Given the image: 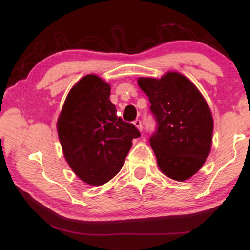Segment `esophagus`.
I'll return each instance as SVG.
<instances>
[{
    "mask_svg": "<svg viewBox=\"0 0 250 250\" xmlns=\"http://www.w3.org/2000/svg\"><path fill=\"white\" fill-rule=\"evenodd\" d=\"M133 125L137 126V128L139 129V130H142V122H141V120L140 119H135L134 121H133Z\"/></svg>",
    "mask_w": 250,
    "mask_h": 250,
    "instance_id": "34e87169",
    "label": "esophagus"
}]
</instances>
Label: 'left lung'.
<instances>
[{
	"mask_svg": "<svg viewBox=\"0 0 250 250\" xmlns=\"http://www.w3.org/2000/svg\"><path fill=\"white\" fill-rule=\"evenodd\" d=\"M156 121L150 145L164 175L183 182L200 170L209 154L214 122L208 104L191 80L176 71L160 79L140 77Z\"/></svg>",
	"mask_w": 250,
	"mask_h": 250,
	"instance_id": "left-lung-1",
	"label": "left lung"
}]
</instances>
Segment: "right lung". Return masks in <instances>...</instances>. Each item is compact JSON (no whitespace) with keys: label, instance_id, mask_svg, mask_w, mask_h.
Masks as SVG:
<instances>
[{"label":"right lung","instance_id":"1","mask_svg":"<svg viewBox=\"0 0 250 250\" xmlns=\"http://www.w3.org/2000/svg\"><path fill=\"white\" fill-rule=\"evenodd\" d=\"M110 84L87 75L71 88L57 121L58 138L71 170L84 183L99 186L121 170L140 132L117 116Z\"/></svg>","mask_w":250,"mask_h":250}]
</instances>
